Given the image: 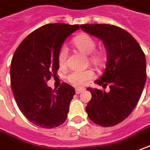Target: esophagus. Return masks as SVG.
<instances>
[{
    "label": "esophagus",
    "mask_w": 150,
    "mask_h": 150,
    "mask_svg": "<svg viewBox=\"0 0 150 150\" xmlns=\"http://www.w3.org/2000/svg\"><path fill=\"white\" fill-rule=\"evenodd\" d=\"M76 91V94H77V95H78V94H80V93H81L82 92V91H83V89H76V91Z\"/></svg>",
    "instance_id": "obj_1"
}]
</instances>
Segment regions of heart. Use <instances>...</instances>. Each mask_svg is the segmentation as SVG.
Returning a JSON list of instances; mask_svg holds the SVG:
<instances>
[{"mask_svg":"<svg viewBox=\"0 0 150 150\" xmlns=\"http://www.w3.org/2000/svg\"><path fill=\"white\" fill-rule=\"evenodd\" d=\"M73 45L79 51L85 54H90V61L96 66H101L105 61V54L101 51H96V43L88 34L81 33L73 39ZM68 50L66 47H62L58 56L59 64L64 67L67 63ZM95 77V73L92 70L86 71H75L69 73L67 79L69 83L75 86H83L87 81L92 80Z\"/></svg>","mask_w":150,"mask_h":150,"instance_id":"1","label":"heart"}]
</instances>
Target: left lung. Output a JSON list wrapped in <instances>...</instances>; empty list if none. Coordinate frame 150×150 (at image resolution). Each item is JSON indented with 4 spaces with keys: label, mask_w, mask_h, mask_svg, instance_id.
Returning a JSON list of instances; mask_svg holds the SVG:
<instances>
[{
    "label": "left lung",
    "mask_w": 150,
    "mask_h": 150,
    "mask_svg": "<svg viewBox=\"0 0 150 150\" xmlns=\"http://www.w3.org/2000/svg\"><path fill=\"white\" fill-rule=\"evenodd\" d=\"M82 31L103 42L107 52L105 72L95 83L109 85L108 92L87 88L91 93L86 111L101 127H112L126 119L140 100L146 81V60L131 34L109 24H82Z\"/></svg>",
    "instance_id": "left-lung-1"
}]
</instances>
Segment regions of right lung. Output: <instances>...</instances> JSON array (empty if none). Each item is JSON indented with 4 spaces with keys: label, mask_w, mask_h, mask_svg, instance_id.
Returning <instances> with one entry per match:
<instances>
[{
    "label": "right lung",
    "mask_w": 150,
    "mask_h": 150,
    "mask_svg": "<svg viewBox=\"0 0 150 150\" xmlns=\"http://www.w3.org/2000/svg\"><path fill=\"white\" fill-rule=\"evenodd\" d=\"M79 25L46 24L30 33L15 50L10 64V82L19 110L32 123L54 128L67 118L75 89L64 82L54 91L46 82L59 68V52Z\"/></svg>",
    "instance_id": "1"
}]
</instances>
